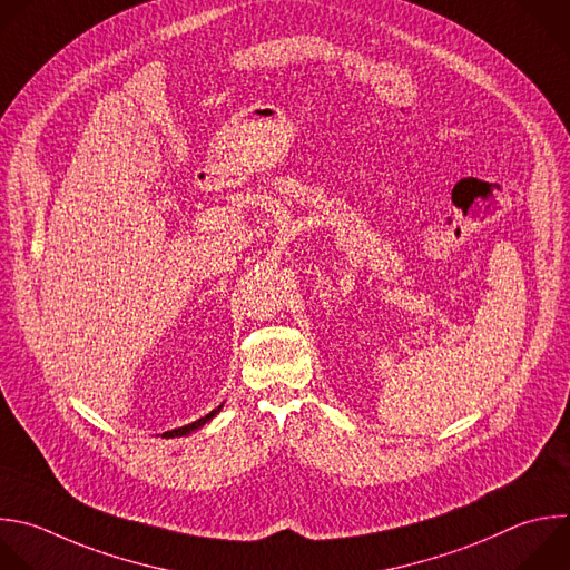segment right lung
<instances>
[{
  "label": "right lung",
  "mask_w": 570,
  "mask_h": 570,
  "mask_svg": "<svg viewBox=\"0 0 570 570\" xmlns=\"http://www.w3.org/2000/svg\"><path fill=\"white\" fill-rule=\"evenodd\" d=\"M222 407H217L215 412H210L208 416H204V419H199V421H195V423H189V425H185V428H178V430H171V432H165L163 434V439H174V436H185V434H189V432H195V430H199V428H204L217 412H219Z\"/></svg>",
  "instance_id": "right-lung-1"
}]
</instances>
